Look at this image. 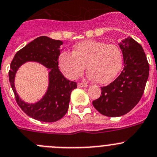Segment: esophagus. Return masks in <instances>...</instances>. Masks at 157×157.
<instances>
[{"label": "esophagus", "mask_w": 157, "mask_h": 157, "mask_svg": "<svg viewBox=\"0 0 157 157\" xmlns=\"http://www.w3.org/2000/svg\"><path fill=\"white\" fill-rule=\"evenodd\" d=\"M77 87H88V84L87 83H77Z\"/></svg>", "instance_id": "34e87169"}]
</instances>
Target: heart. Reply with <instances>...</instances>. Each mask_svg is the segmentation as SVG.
Masks as SVG:
<instances>
[{"mask_svg":"<svg viewBox=\"0 0 157 157\" xmlns=\"http://www.w3.org/2000/svg\"><path fill=\"white\" fill-rule=\"evenodd\" d=\"M59 65L64 75L70 79H77L82 75L86 65L89 78L106 84L113 81L121 71L122 52L115 44L84 40L74 45L73 53L62 52L59 57Z\"/></svg>","mask_w":157,"mask_h":157,"instance_id":"1","label":"heart"}]
</instances>
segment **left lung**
<instances>
[{
    "mask_svg": "<svg viewBox=\"0 0 157 157\" xmlns=\"http://www.w3.org/2000/svg\"><path fill=\"white\" fill-rule=\"evenodd\" d=\"M122 52L124 68L120 75L106 87L93 105L101 114L119 117L130 112L141 99L149 77V67L140 44L130 36L118 43Z\"/></svg>",
    "mask_w": 157,
    "mask_h": 157,
    "instance_id": "obj_1",
    "label": "left lung"
}]
</instances>
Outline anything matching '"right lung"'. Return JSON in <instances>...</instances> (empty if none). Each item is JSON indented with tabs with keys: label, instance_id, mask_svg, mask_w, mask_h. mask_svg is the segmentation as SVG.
I'll return each instance as SVG.
<instances>
[{
	"label": "right lung",
	"instance_id": "1",
	"mask_svg": "<svg viewBox=\"0 0 157 157\" xmlns=\"http://www.w3.org/2000/svg\"><path fill=\"white\" fill-rule=\"evenodd\" d=\"M63 42L47 36H40L29 42L17 52L11 63L9 81L15 95L16 101L23 112L31 118L45 122H54L62 118L68 111L72 90L77 83L67 80L59 69L60 46ZM29 62H38L47 68L49 77L48 90L38 102H24L17 93L14 85L16 73Z\"/></svg>",
	"mask_w": 157,
	"mask_h": 157
}]
</instances>
